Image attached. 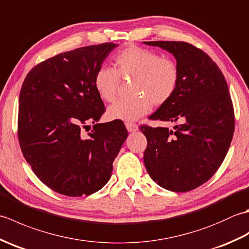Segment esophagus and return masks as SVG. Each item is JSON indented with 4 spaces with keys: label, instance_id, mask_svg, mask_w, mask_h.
Listing matches in <instances>:
<instances>
[{
    "label": "esophagus",
    "instance_id": "esophagus-1",
    "mask_svg": "<svg viewBox=\"0 0 249 249\" xmlns=\"http://www.w3.org/2000/svg\"><path fill=\"white\" fill-rule=\"evenodd\" d=\"M125 126H126V128H127V130L130 131V133H134V131L138 130V126L134 123H129V122H127V123H125Z\"/></svg>",
    "mask_w": 249,
    "mask_h": 249
}]
</instances>
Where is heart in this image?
Instances as JSON below:
<instances>
[{"instance_id":"heart-1","label":"heart","mask_w":249,"mask_h":249,"mask_svg":"<svg viewBox=\"0 0 249 249\" xmlns=\"http://www.w3.org/2000/svg\"><path fill=\"white\" fill-rule=\"evenodd\" d=\"M115 68L99 67L94 77V87L105 102H113L118 93L120 76L134 78L128 98H122L111 105L107 114L111 120L136 121L150 112L152 104L161 106L176 93L179 71L177 63L161 57L156 52L131 46L114 57Z\"/></svg>"}]
</instances>
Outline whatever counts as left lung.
Masks as SVG:
<instances>
[{
    "label": "left lung",
    "instance_id": "left-lung-1",
    "mask_svg": "<svg viewBox=\"0 0 249 249\" xmlns=\"http://www.w3.org/2000/svg\"><path fill=\"white\" fill-rule=\"evenodd\" d=\"M176 57L179 81L176 93L149 119L171 122L173 129L140 126L147 145V173L160 187L184 193L214 176L234 133V112L228 84L216 63L184 41H144Z\"/></svg>",
    "mask_w": 249,
    "mask_h": 249
}]
</instances>
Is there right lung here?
Listing matches in <instances>:
<instances>
[{"mask_svg": "<svg viewBox=\"0 0 249 249\" xmlns=\"http://www.w3.org/2000/svg\"><path fill=\"white\" fill-rule=\"evenodd\" d=\"M116 44L60 53L32 68L19 95L18 138L25 160L54 192L81 197L103 188L128 136L124 123H98L105 106L94 77ZM93 124L89 138L82 128Z\"/></svg>", "mask_w": 249, "mask_h": 249, "instance_id": "1", "label": "right lung"}]
</instances>
